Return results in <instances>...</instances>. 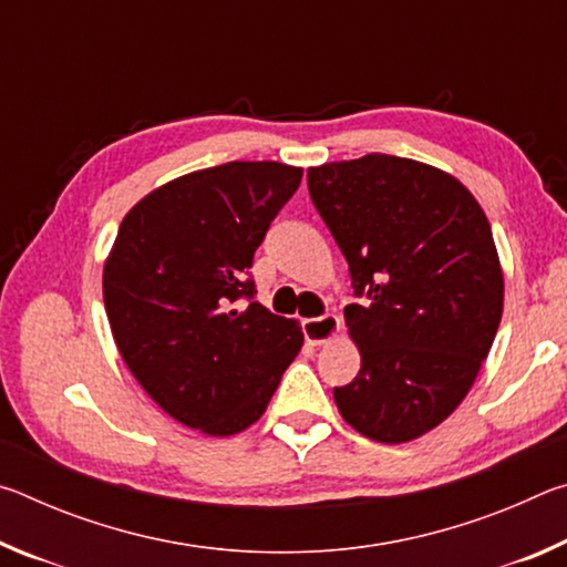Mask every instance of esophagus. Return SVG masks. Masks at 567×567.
Listing matches in <instances>:
<instances>
[{
  "mask_svg": "<svg viewBox=\"0 0 567 567\" xmlns=\"http://www.w3.org/2000/svg\"><path fill=\"white\" fill-rule=\"evenodd\" d=\"M302 332H305V340L315 344V348H318V344H328L334 334L340 332V318L338 315H322V318L305 320Z\"/></svg>",
  "mask_w": 567,
  "mask_h": 567,
  "instance_id": "34e87169",
  "label": "esophagus"
}]
</instances>
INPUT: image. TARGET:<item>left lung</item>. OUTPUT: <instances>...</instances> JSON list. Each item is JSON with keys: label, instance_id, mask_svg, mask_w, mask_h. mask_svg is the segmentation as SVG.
<instances>
[{"label": "left lung", "instance_id": "1", "mask_svg": "<svg viewBox=\"0 0 567 567\" xmlns=\"http://www.w3.org/2000/svg\"><path fill=\"white\" fill-rule=\"evenodd\" d=\"M307 187L362 297L344 307L362 364L334 402L364 437L410 443L465 400L493 348L505 285L491 223L453 175L378 152L310 167Z\"/></svg>", "mask_w": 567, "mask_h": 567}]
</instances>
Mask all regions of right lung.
I'll use <instances>...</instances> for the list:
<instances>
[{
    "mask_svg": "<svg viewBox=\"0 0 567 567\" xmlns=\"http://www.w3.org/2000/svg\"><path fill=\"white\" fill-rule=\"evenodd\" d=\"M300 179L302 169L282 162L189 172L124 215L104 262V310L122 360L169 417L205 435L260 420L302 348L300 324L257 302L249 277Z\"/></svg>",
    "mask_w": 567,
    "mask_h": 567,
    "instance_id": "add662e5",
    "label": "right lung"
}]
</instances>
